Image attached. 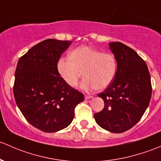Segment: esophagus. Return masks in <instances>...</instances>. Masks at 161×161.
I'll use <instances>...</instances> for the list:
<instances>
[{
  "label": "esophagus",
  "mask_w": 161,
  "mask_h": 161,
  "mask_svg": "<svg viewBox=\"0 0 161 161\" xmlns=\"http://www.w3.org/2000/svg\"><path fill=\"white\" fill-rule=\"evenodd\" d=\"M92 97H93L92 95H87V94L84 95V98L85 99H90V98H92Z\"/></svg>",
  "instance_id": "1"
}]
</instances>
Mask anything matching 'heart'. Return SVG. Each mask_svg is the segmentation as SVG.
<instances>
[{
    "label": "heart",
    "instance_id": "obj_1",
    "mask_svg": "<svg viewBox=\"0 0 161 161\" xmlns=\"http://www.w3.org/2000/svg\"><path fill=\"white\" fill-rule=\"evenodd\" d=\"M56 68L69 87L77 85L84 72L85 77L81 82V88L103 90L115 78L117 61L112 54L103 53L87 46H80L73 50L69 57L59 59Z\"/></svg>",
    "mask_w": 161,
    "mask_h": 161
}]
</instances>
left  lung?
<instances>
[{"label": "left lung", "instance_id": "8db88e82", "mask_svg": "<svg viewBox=\"0 0 161 161\" xmlns=\"http://www.w3.org/2000/svg\"><path fill=\"white\" fill-rule=\"evenodd\" d=\"M109 48L117 61V72L112 84L98 94L105 106L94 115L96 122L109 132L129 130L140 120L152 94L150 74L145 61L135 50L119 42Z\"/></svg>", "mask_w": 161, "mask_h": 161}]
</instances>
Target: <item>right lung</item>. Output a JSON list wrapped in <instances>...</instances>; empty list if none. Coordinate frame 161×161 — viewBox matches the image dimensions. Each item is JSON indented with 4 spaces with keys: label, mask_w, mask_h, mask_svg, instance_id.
I'll list each match as a JSON object with an SVG mask.
<instances>
[{
    "label": "right lung",
    "mask_w": 161,
    "mask_h": 161,
    "mask_svg": "<svg viewBox=\"0 0 161 161\" xmlns=\"http://www.w3.org/2000/svg\"><path fill=\"white\" fill-rule=\"evenodd\" d=\"M71 41L46 39L21 56L16 67V104L26 120L45 132L67 127L84 94L63 80L56 64Z\"/></svg>",
    "instance_id": "1"
}]
</instances>
